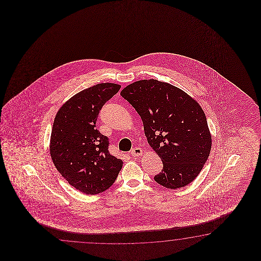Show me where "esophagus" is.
Masks as SVG:
<instances>
[{
	"mask_svg": "<svg viewBox=\"0 0 261 261\" xmlns=\"http://www.w3.org/2000/svg\"><path fill=\"white\" fill-rule=\"evenodd\" d=\"M130 154L133 156H139V155H142L143 154V150L141 149V148H139V147H135V148H133L132 151H130Z\"/></svg>",
	"mask_w": 261,
	"mask_h": 261,
	"instance_id": "34e87169",
	"label": "esophagus"
}]
</instances>
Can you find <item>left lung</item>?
I'll return each instance as SVG.
<instances>
[{"label":"left lung","instance_id":"left-lung-1","mask_svg":"<svg viewBox=\"0 0 261 261\" xmlns=\"http://www.w3.org/2000/svg\"><path fill=\"white\" fill-rule=\"evenodd\" d=\"M120 95L142 118L147 142L162 161L155 182L171 189L191 183L204 166L212 146L205 114L198 101L182 89L155 79L136 81Z\"/></svg>","mask_w":261,"mask_h":261}]
</instances>
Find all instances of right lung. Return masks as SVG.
Here are the masks:
<instances>
[{
	"label": "right lung",
	"mask_w": 261,
	"mask_h": 261,
	"mask_svg": "<svg viewBox=\"0 0 261 261\" xmlns=\"http://www.w3.org/2000/svg\"><path fill=\"white\" fill-rule=\"evenodd\" d=\"M120 88L117 84H97L73 95L56 115L51 159L68 183L85 194L106 191L122 168V161L108 151V138L96 128L101 107Z\"/></svg>",
	"instance_id": "add662e5"
}]
</instances>
